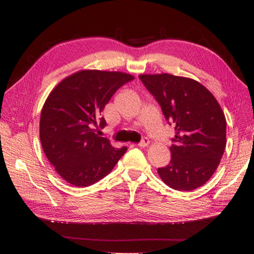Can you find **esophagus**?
Listing matches in <instances>:
<instances>
[{"instance_id": "1", "label": "esophagus", "mask_w": 254, "mask_h": 254, "mask_svg": "<svg viewBox=\"0 0 254 254\" xmlns=\"http://www.w3.org/2000/svg\"><path fill=\"white\" fill-rule=\"evenodd\" d=\"M148 144H149V139L145 137V138H143L142 141L139 142L137 145H138L139 147H146V146H148Z\"/></svg>"}]
</instances>
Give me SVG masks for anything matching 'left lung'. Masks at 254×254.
Segmentation results:
<instances>
[{
    "mask_svg": "<svg viewBox=\"0 0 254 254\" xmlns=\"http://www.w3.org/2000/svg\"><path fill=\"white\" fill-rule=\"evenodd\" d=\"M138 77L158 101L166 120L175 124L171 160L158 168L160 179L178 191L205 185L226 147V118L216 98L192 78L168 73Z\"/></svg>",
    "mask_w": 254,
    "mask_h": 254,
    "instance_id": "8db88e82",
    "label": "left lung"
}]
</instances>
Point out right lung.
<instances>
[{
	"instance_id": "1",
	"label": "right lung",
	"mask_w": 254,
	"mask_h": 254,
	"mask_svg": "<svg viewBox=\"0 0 254 254\" xmlns=\"http://www.w3.org/2000/svg\"><path fill=\"white\" fill-rule=\"evenodd\" d=\"M123 72L82 69L62 79L48 96L39 123L42 149L62 179L88 187L110 174L127 147L115 148L96 133L105 127L101 112L130 80Z\"/></svg>"
}]
</instances>
